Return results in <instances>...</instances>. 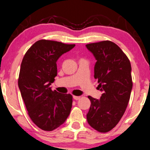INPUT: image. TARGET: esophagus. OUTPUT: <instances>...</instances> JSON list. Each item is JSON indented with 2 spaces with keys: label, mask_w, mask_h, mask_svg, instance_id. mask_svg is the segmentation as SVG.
Returning <instances> with one entry per match:
<instances>
[{
  "label": "esophagus",
  "mask_w": 150,
  "mask_h": 150,
  "mask_svg": "<svg viewBox=\"0 0 150 150\" xmlns=\"http://www.w3.org/2000/svg\"><path fill=\"white\" fill-rule=\"evenodd\" d=\"M73 98H74V99L75 100H78L80 99L81 97H80V96H73Z\"/></svg>",
  "instance_id": "34e87169"
}]
</instances>
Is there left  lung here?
Returning a JSON list of instances; mask_svg holds the SVG:
<instances>
[{
  "label": "left lung",
  "instance_id": "8db88e82",
  "mask_svg": "<svg viewBox=\"0 0 150 150\" xmlns=\"http://www.w3.org/2000/svg\"><path fill=\"white\" fill-rule=\"evenodd\" d=\"M86 46L97 61L94 77L103 92L100 100L88 96L91 105L86 118L91 127L106 133L119 123L129 102L133 88L131 62L120 47L110 40Z\"/></svg>",
  "mask_w": 150,
  "mask_h": 150
}]
</instances>
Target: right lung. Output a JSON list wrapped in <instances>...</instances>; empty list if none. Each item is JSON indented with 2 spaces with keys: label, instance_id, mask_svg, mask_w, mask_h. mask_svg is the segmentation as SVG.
I'll return each mask as SVG.
<instances>
[{
  "label": "right lung",
  "instance_id": "obj_1",
  "mask_svg": "<svg viewBox=\"0 0 150 150\" xmlns=\"http://www.w3.org/2000/svg\"><path fill=\"white\" fill-rule=\"evenodd\" d=\"M74 46L40 40L33 44L22 59L19 91L30 118L43 131H53L60 126L71 112V95L52 91L50 86L57 74L58 59Z\"/></svg>",
  "mask_w": 150,
  "mask_h": 150
}]
</instances>
